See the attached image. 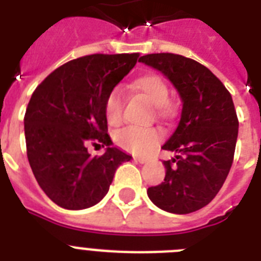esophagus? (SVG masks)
<instances>
[{
	"label": "esophagus",
	"mask_w": 261,
	"mask_h": 261,
	"mask_svg": "<svg viewBox=\"0 0 261 261\" xmlns=\"http://www.w3.org/2000/svg\"><path fill=\"white\" fill-rule=\"evenodd\" d=\"M134 160H137L139 164H145L147 163V159L146 157H134Z\"/></svg>",
	"instance_id": "esophagus-1"
}]
</instances>
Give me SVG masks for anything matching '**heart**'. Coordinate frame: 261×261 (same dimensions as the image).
I'll return each instance as SVG.
<instances>
[{"label": "heart", "instance_id": "obj_1", "mask_svg": "<svg viewBox=\"0 0 261 261\" xmlns=\"http://www.w3.org/2000/svg\"><path fill=\"white\" fill-rule=\"evenodd\" d=\"M131 90L142 94L154 106L155 115L160 119H169L174 115V107L168 100L169 89L165 80L155 73H147L130 84ZM104 115L108 124L119 126L123 119V93L119 88L111 89L104 100ZM163 138L157 127H127L115 135V142L123 150L146 154L154 149Z\"/></svg>", "mask_w": 261, "mask_h": 261}]
</instances>
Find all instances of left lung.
Returning a JSON list of instances; mask_svg holds the SVG:
<instances>
[{"label":"left lung","mask_w":261,"mask_h":261,"mask_svg":"<svg viewBox=\"0 0 261 261\" xmlns=\"http://www.w3.org/2000/svg\"><path fill=\"white\" fill-rule=\"evenodd\" d=\"M165 74L182 101L181 118L164 150L167 173L147 195L155 206L173 214L200 210L218 194L234 159L239 119L231 94L206 66L182 55L160 53L139 58Z\"/></svg>","instance_id":"left-lung-1"}]
</instances>
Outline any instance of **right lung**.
Wrapping results in <instances>:
<instances>
[{"instance_id": "obj_1", "label": "right lung", "mask_w": 261, "mask_h": 261, "mask_svg": "<svg viewBox=\"0 0 261 261\" xmlns=\"http://www.w3.org/2000/svg\"><path fill=\"white\" fill-rule=\"evenodd\" d=\"M138 53L69 61L39 84L24 116L27 157L44 194L67 210L94 206L131 155L111 147L104 100L135 66ZM108 146L92 158L87 146Z\"/></svg>"}]
</instances>
